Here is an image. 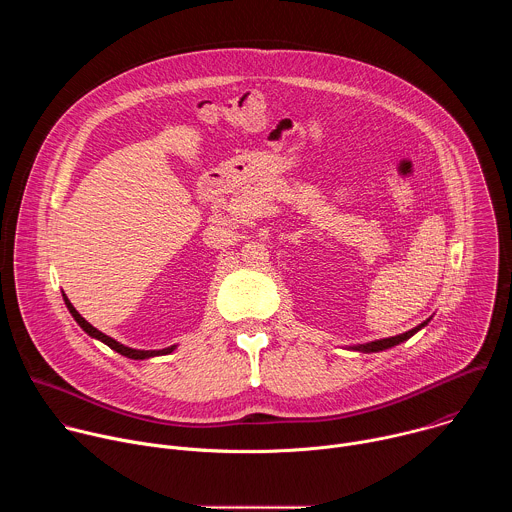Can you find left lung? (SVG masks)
Masks as SVG:
<instances>
[{"label":"left lung","mask_w":512,"mask_h":512,"mask_svg":"<svg viewBox=\"0 0 512 512\" xmlns=\"http://www.w3.org/2000/svg\"><path fill=\"white\" fill-rule=\"evenodd\" d=\"M431 318H427L425 322H421L419 326L411 328L409 332H403V334H397V336H391V338H381V340H373V342H364V344H352V346H346V350H356V352H381V350H387V348H393L405 340H409L413 334H417L421 328H425L429 324Z\"/></svg>","instance_id":"1"}]
</instances>
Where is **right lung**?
Instances as JSON below:
<instances>
[{
    "instance_id": "add662e5",
    "label": "right lung",
    "mask_w": 512,
    "mask_h": 512,
    "mask_svg": "<svg viewBox=\"0 0 512 512\" xmlns=\"http://www.w3.org/2000/svg\"><path fill=\"white\" fill-rule=\"evenodd\" d=\"M62 300H64V304H66V308H68V312H70V316L75 318V322L91 336V338H95V340H101L103 344H107L111 350H115V352H119L121 356H127V358H131V360H145V358H154V356H164V354H170V352H174L176 350V344L174 346H168V348H160V350H139V348H131V346H125V344H121V342H117L115 338H111V336H107V334H103L101 330H97L93 324H89L77 310H75V306L70 304V300L66 298V294H62Z\"/></svg>"
}]
</instances>
